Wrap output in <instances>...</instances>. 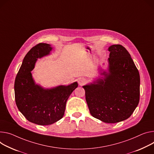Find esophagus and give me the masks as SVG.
Wrapping results in <instances>:
<instances>
[{
	"label": "esophagus",
	"mask_w": 154,
	"mask_h": 154,
	"mask_svg": "<svg viewBox=\"0 0 154 154\" xmlns=\"http://www.w3.org/2000/svg\"><path fill=\"white\" fill-rule=\"evenodd\" d=\"M78 83L80 85H83L87 83V80H86V79L83 78V77L79 78L78 79Z\"/></svg>",
	"instance_id": "1"
}]
</instances>
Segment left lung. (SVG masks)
Instances as JSON below:
<instances>
[{"label":"left lung","mask_w":154,"mask_h":154,"mask_svg":"<svg viewBox=\"0 0 154 154\" xmlns=\"http://www.w3.org/2000/svg\"><path fill=\"white\" fill-rule=\"evenodd\" d=\"M108 72L104 71L90 84L83 86L91 115L105 123H114L128 119L138 105L140 77L131 56L121 45H112Z\"/></svg>","instance_id":"obj_1"}]
</instances>
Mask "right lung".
Wrapping results in <instances>:
<instances>
[{"label": "right lung", "instance_id": "1", "mask_svg": "<svg viewBox=\"0 0 154 154\" xmlns=\"http://www.w3.org/2000/svg\"><path fill=\"white\" fill-rule=\"evenodd\" d=\"M52 48L40 43L26 54L15 81V97L18 109L30 122L48 125L61 119L69 96L78 87L77 82L67 86L45 89L35 84L31 71L38 58L50 54Z\"/></svg>", "mask_w": 154, "mask_h": 154}]
</instances>
